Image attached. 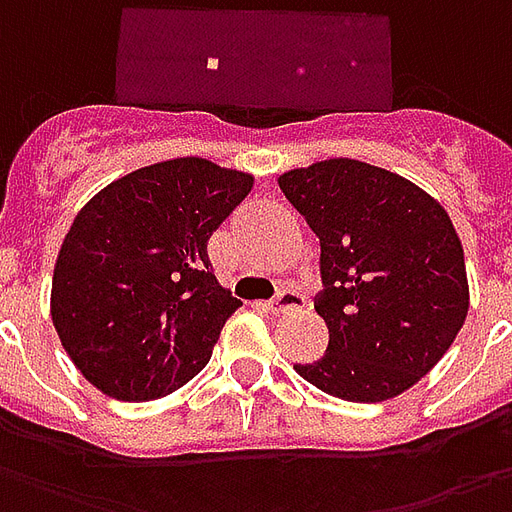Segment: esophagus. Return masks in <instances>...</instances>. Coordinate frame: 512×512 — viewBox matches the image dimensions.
I'll return each mask as SVG.
<instances>
[{"mask_svg": "<svg viewBox=\"0 0 512 512\" xmlns=\"http://www.w3.org/2000/svg\"><path fill=\"white\" fill-rule=\"evenodd\" d=\"M302 305H305V297H302L297 289H281V292L267 302V308H270L272 313L294 311V308H302Z\"/></svg>", "mask_w": 512, "mask_h": 512, "instance_id": "34e87169", "label": "esophagus"}]
</instances>
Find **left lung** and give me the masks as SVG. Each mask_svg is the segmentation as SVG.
I'll use <instances>...</instances> for the list:
<instances>
[{"label":"left lung","instance_id":"8db88e82","mask_svg":"<svg viewBox=\"0 0 512 512\" xmlns=\"http://www.w3.org/2000/svg\"><path fill=\"white\" fill-rule=\"evenodd\" d=\"M278 185L322 245L313 305L330 343L297 374L354 404L401 395L442 360L469 311L447 212L409 179L349 158L286 171Z\"/></svg>","mask_w":512,"mask_h":512}]
</instances>
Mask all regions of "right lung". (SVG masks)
<instances>
[{"label":"right lung","mask_w":512,"mask_h":512,"mask_svg":"<svg viewBox=\"0 0 512 512\" xmlns=\"http://www.w3.org/2000/svg\"><path fill=\"white\" fill-rule=\"evenodd\" d=\"M251 174L177 158L111 182L67 231L51 294L59 341L117 401L174 393L210 363L242 302L215 278L210 237Z\"/></svg>","instance_id":"obj_1"}]
</instances>
